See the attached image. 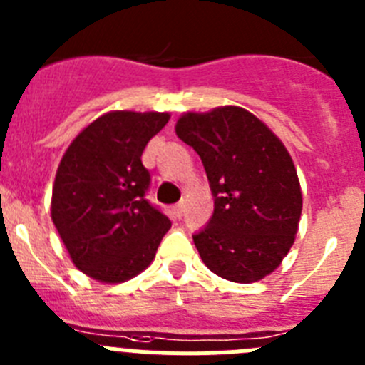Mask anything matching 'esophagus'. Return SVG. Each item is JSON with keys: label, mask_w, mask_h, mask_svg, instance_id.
<instances>
[{"label": "esophagus", "mask_w": 365, "mask_h": 365, "mask_svg": "<svg viewBox=\"0 0 365 365\" xmlns=\"http://www.w3.org/2000/svg\"><path fill=\"white\" fill-rule=\"evenodd\" d=\"M173 211H175V216H176V218H182L183 212H185V205H183L182 202L176 203V205L173 207Z\"/></svg>", "instance_id": "1"}]
</instances>
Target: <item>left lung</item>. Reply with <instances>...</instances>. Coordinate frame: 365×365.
I'll list each match as a JSON object with an SVG mask.
<instances>
[{
	"instance_id": "obj_1",
	"label": "left lung",
	"mask_w": 365,
	"mask_h": 365,
	"mask_svg": "<svg viewBox=\"0 0 365 365\" xmlns=\"http://www.w3.org/2000/svg\"><path fill=\"white\" fill-rule=\"evenodd\" d=\"M176 134L198 153L215 198L211 220L192 235L203 264L225 280H262L289 252L302 215L287 149L240 107L185 114Z\"/></svg>"
}]
</instances>
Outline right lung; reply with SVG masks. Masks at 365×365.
Masks as SVG:
<instances>
[{
  "label": "right lung",
  "mask_w": 365,
  "mask_h": 365,
  "mask_svg": "<svg viewBox=\"0 0 365 365\" xmlns=\"http://www.w3.org/2000/svg\"><path fill=\"white\" fill-rule=\"evenodd\" d=\"M167 113L116 110L94 120L65 153L52 189V222L72 262L118 284L153 262L170 220L147 200L142 153Z\"/></svg>",
  "instance_id": "add662e5"
}]
</instances>
